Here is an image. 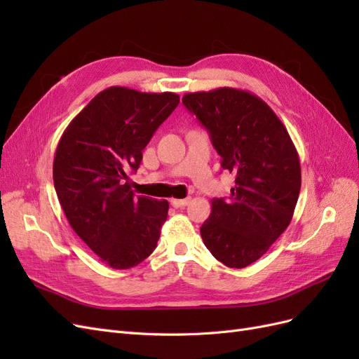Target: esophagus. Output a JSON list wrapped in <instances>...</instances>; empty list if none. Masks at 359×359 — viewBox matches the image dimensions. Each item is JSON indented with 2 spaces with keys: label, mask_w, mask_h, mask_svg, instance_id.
<instances>
[{
  "label": "esophagus",
  "mask_w": 359,
  "mask_h": 359,
  "mask_svg": "<svg viewBox=\"0 0 359 359\" xmlns=\"http://www.w3.org/2000/svg\"><path fill=\"white\" fill-rule=\"evenodd\" d=\"M190 199H170V205L173 206V208H182V206L189 205Z\"/></svg>",
  "instance_id": "1"
}]
</instances>
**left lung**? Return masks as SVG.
Instances as JSON below:
<instances>
[{"mask_svg":"<svg viewBox=\"0 0 359 359\" xmlns=\"http://www.w3.org/2000/svg\"><path fill=\"white\" fill-rule=\"evenodd\" d=\"M182 103L208 130L222 168L235 177L229 199H212L203 244L229 268L262 257L286 231L301 190L297 148L274 111L250 91L189 93Z\"/></svg>","mask_w":359,"mask_h":359,"instance_id":"left-lung-1","label":"left lung"}]
</instances>
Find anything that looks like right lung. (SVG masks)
<instances>
[{
    "instance_id": "add662e5",
    "label": "right lung",
    "mask_w": 359,
    "mask_h": 359,
    "mask_svg": "<svg viewBox=\"0 0 359 359\" xmlns=\"http://www.w3.org/2000/svg\"><path fill=\"white\" fill-rule=\"evenodd\" d=\"M180 103L175 93L111 86L64 130L53 158V186L73 231L114 269L139 265L154 252L168 201L136 196L127 173Z\"/></svg>"
}]
</instances>
